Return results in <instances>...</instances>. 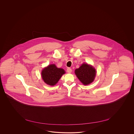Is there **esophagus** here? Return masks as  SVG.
Listing matches in <instances>:
<instances>
[{"instance_id":"1","label":"esophagus","mask_w":134,"mask_h":134,"mask_svg":"<svg viewBox=\"0 0 134 134\" xmlns=\"http://www.w3.org/2000/svg\"><path fill=\"white\" fill-rule=\"evenodd\" d=\"M67 72H68V73H71L72 72V69H71V68H68V69H67Z\"/></svg>"}]
</instances>
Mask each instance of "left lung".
<instances>
[{
    "label": "left lung",
    "instance_id": "8db88e82",
    "mask_svg": "<svg viewBox=\"0 0 134 134\" xmlns=\"http://www.w3.org/2000/svg\"><path fill=\"white\" fill-rule=\"evenodd\" d=\"M77 78L84 85H88L92 83L96 76V70L91 65L83 63L75 71Z\"/></svg>",
    "mask_w": 134,
    "mask_h": 134
}]
</instances>
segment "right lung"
Masks as SVG:
<instances>
[{
	"label": "right lung",
	"instance_id": "right-lung-1",
	"mask_svg": "<svg viewBox=\"0 0 134 134\" xmlns=\"http://www.w3.org/2000/svg\"><path fill=\"white\" fill-rule=\"evenodd\" d=\"M65 73L64 69L58 68L55 64H50L43 69L41 76L46 83L53 86L57 84Z\"/></svg>",
	"mask_w": 134,
	"mask_h": 134
}]
</instances>
